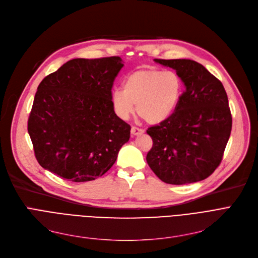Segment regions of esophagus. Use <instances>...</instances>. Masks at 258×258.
<instances>
[{"instance_id":"obj_1","label":"esophagus","mask_w":258,"mask_h":258,"mask_svg":"<svg viewBox=\"0 0 258 258\" xmlns=\"http://www.w3.org/2000/svg\"><path fill=\"white\" fill-rule=\"evenodd\" d=\"M131 133H132V135H134V136H137V135H140V134L144 133V130L139 128V127H136V126H132Z\"/></svg>"}]
</instances>
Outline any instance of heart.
I'll list each match as a JSON object with an SVG mask.
<instances>
[{
    "label": "heart",
    "mask_w": 258,
    "mask_h": 258,
    "mask_svg": "<svg viewBox=\"0 0 258 258\" xmlns=\"http://www.w3.org/2000/svg\"><path fill=\"white\" fill-rule=\"evenodd\" d=\"M183 92L181 76L174 71L142 69L128 74L123 90L116 89L111 96L116 115L126 120L135 111L147 123L159 124L177 108Z\"/></svg>",
    "instance_id": "heart-1"
}]
</instances>
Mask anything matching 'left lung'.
Wrapping results in <instances>:
<instances>
[{
  "mask_svg": "<svg viewBox=\"0 0 258 258\" xmlns=\"http://www.w3.org/2000/svg\"><path fill=\"white\" fill-rule=\"evenodd\" d=\"M155 61L177 71L186 89L171 117L147 128L153 139L147 164L167 184L205 180L221 164L231 134L227 93L221 81L195 60Z\"/></svg>",
  "mask_w": 258,
  "mask_h": 258,
  "instance_id": "left-lung-1",
  "label": "left lung"
}]
</instances>
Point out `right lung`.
Listing matches in <instances>:
<instances>
[{
  "instance_id": "right-lung-1",
  "label": "right lung",
  "mask_w": 258,
  "mask_h": 258,
  "mask_svg": "<svg viewBox=\"0 0 258 258\" xmlns=\"http://www.w3.org/2000/svg\"><path fill=\"white\" fill-rule=\"evenodd\" d=\"M119 56L75 58L46 76L28 118L34 155L43 168L71 182L97 179L110 169L131 125L114 112Z\"/></svg>"
}]
</instances>
